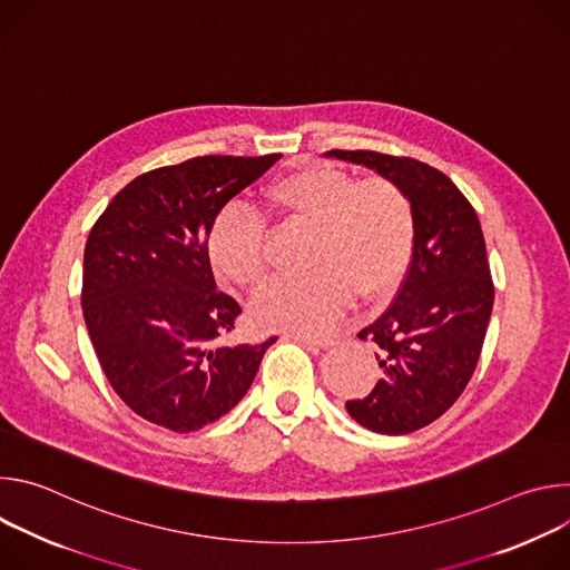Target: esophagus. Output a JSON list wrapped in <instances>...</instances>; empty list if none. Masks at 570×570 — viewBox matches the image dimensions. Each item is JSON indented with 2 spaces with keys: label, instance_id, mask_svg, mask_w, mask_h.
<instances>
[{
  "label": "esophagus",
  "instance_id": "obj_1",
  "mask_svg": "<svg viewBox=\"0 0 570 570\" xmlns=\"http://www.w3.org/2000/svg\"><path fill=\"white\" fill-rule=\"evenodd\" d=\"M288 338H293L295 343H299V345H304L308 350H324V347L334 345L332 338H313V336H288Z\"/></svg>",
  "mask_w": 570,
  "mask_h": 570
}]
</instances>
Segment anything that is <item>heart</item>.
Segmentation results:
<instances>
[{
  "label": "heart",
  "mask_w": 570,
  "mask_h": 570,
  "mask_svg": "<svg viewBox=\"0 0 570 570\" xmlns=\"http://www.w3.org/2000/svg\"><path fill=\"white\" fill-rule=\"evenodd\" d=\"M266 209L286 225L313 227L308 266L302 279L277 282L253 302L262 330L293 336L327 332L352 295H390L411 266L415 246L413 205L394 183H356L332 167H302L266 191ZM214 271L243 288L268 277L266 229L259 214L225 209L209 234Z\"/></svg>",
  "instance_id": "heart-1"
}]
</instances>
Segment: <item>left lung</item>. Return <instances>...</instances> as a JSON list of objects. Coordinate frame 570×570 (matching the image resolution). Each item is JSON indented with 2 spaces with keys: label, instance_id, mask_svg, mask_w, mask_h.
Segmentation results:
<instances>
[{
  "label": "left lung",
  "instance_id": "1",
  "mask_svg": "<svg viewBox=\"0 0 570 570\" xmlns=\"http://www.w3.org/2000/svg\"><path fill=\"white\" fill-rule=\"evenodd\" d=\"M394 183L415 214L411 268L392 306L358 338L379 347L381 379L345 409L361 426L403 435L444 415L466 387L494 306L475 209L438 169L413 157L330 150Z\"/></svg>",
  "mask_w": 570,
  "mask_h": 570
}]
</instances>
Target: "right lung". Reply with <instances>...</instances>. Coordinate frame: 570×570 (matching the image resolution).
I'll use <instances>...</instances> for the list:
<instances>
[{"mask_svg":"<svg viewBox=\"0 0 570 570\" xmlns=\"http://www.w3.org/2000/svg\"><path fill=\"white\" fill-rule=\"evenodd\" d=\"M282 155L194 157L126 185L83 255V317L101 370L132 413L176 433L246 396L266 350L218 345L240 306L216 288L207 238L220 209Z\"/></svg>","mask_w":570,"mask_h":570,"instance_id":"obj_1","label":"right lung"}]
</instances>
